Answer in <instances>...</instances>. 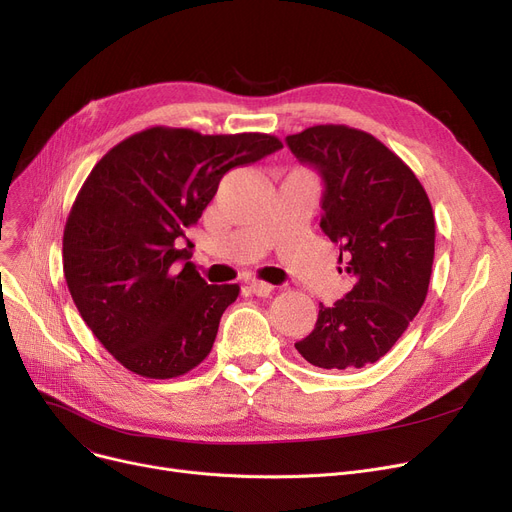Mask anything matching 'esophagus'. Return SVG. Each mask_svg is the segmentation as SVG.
Here are the masks:
<instances>
[{
	"instance_id": "obj_1",
	"label": "esophagus",
	"mask_w": 512,
	"mask_h": 512,
	"mask_svg": "<svg viewBox=\"0 0 512 512\" xmlns=\"http://www.w3.org/2000/svg\"><path fill=\"white\" fill-rule=\"evenodd\" d=\"M249 288H251V293L257 297H268L274 291V286L270 282H263V280H251Z\"/></svg>"
}]
</instances>
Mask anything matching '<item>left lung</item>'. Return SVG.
Wrapping results in <instances>:
<instances>
[{
  "mask_svg": "<svg viewBox=\"0 0 512 512\" xmlns=\"http://www.w3.org/2000/svg\"><path fill=\"white\" fill-rule=\"evenodd\" d=\"M286 144L320 171V228L339 244V263L353 278L343 299L320 303L316 328L295 347L318 368H364L395 345L427 299L435 257L431 201L414 171L362 129L314 125L286 136Z\"/></svg>",
  "mask_w": 512,
  "mask_h": 512,
  "instance_id": "left-lung-1",
  "label": "left lung"
}]
</instances>
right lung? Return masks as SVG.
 <instances>
[{"instance_id":"1","label":"right lung","mask_w":512,"mask_h":512,"mask_svg":"<svg viewBox=\"0 0 512 512\" xmlns=\"http://www.w3.org/2000/svg\"><path fill=\"white\" fill-rule=\"evenodd\" d=\"M282 148L270 133L148 127L110 148L66 219L62 268L83 322L129 372L175 379L201 364L238 284H207L186 238L232 167Z\"/></svg>"}]
</instances>
